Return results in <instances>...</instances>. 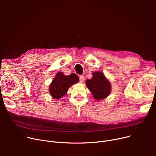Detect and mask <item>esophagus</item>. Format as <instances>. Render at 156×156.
I'll list each match as a JSON object with an SVG mask.
<instances>
[{
	"label": "esophagus",
	"mask_w": 156,
	"mask_h": 156,
	"mask_svg": "<svg viewBox=\"0 0 156 156\" xmlns=\"http://www.w3.org/2000/svg\"><path fill=\"white\" fill-rule=\"evenodd\" d=\"M79 80H80V81L81 83H83V81H84V80H85V77H84V76H82V75L80 76Z\"/></svg>",
	"instance_id": "esophagus-1"
}]
</instances>
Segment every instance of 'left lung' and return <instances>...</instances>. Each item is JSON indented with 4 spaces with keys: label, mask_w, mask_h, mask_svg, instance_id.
I'll return each mask as SVG.
<instances>
[{
    "label": "left lung",
    "mask_w": 156,
    "mask_h": 156,
    "mask_svg": "<svg viewBox=\"0 0 156 156\" xmlns=\"http://www.w3.org/2000/svg\"><path fill=\"white\" fill-rule=\"evenodd\" d=\"M93 77L86 81V85L90 90L94 99L99 101L107 97L111 92V84L103 74L100 71L93 73Z\"/></svg>",
    "instance_id": "obj_1"
}]
</instances>
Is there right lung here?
<instances>
[{
    "label": "right lung",
    "mask_w": 156,
    "mask_h": 156,
    "mask_svg": "<svg viewBox=\"0 0 156 156\" xmlns=\"http://www.w3.org/2000/svg\"><path fill=\"white\" fill-rule=\"evenodd\" d=\"M79 78L75 73L65 76L62 72L57 73L50 85V94L55 99H60L66 94L69 88L74 83L78 82Z\"/></svg>",
    "instance_id": "add662e5"
}]
</instances>
